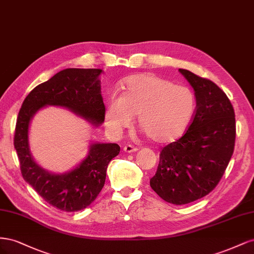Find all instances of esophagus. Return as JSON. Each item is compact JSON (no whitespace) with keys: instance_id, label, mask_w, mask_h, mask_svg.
I'll use <instances>...</instances> for the list:
<instances>
[{"instance_id":"1","label":"esophagus","mask_w":254,"mask_h":254,"mask_svg":"<svg viewBox=\"0 0 254 254\" xmlns=\"http://www.w3.org/2000/svg\"><path fill=\"white\" fill-rule=\"evenodd\" d=\"M137 147H135V146H133V145H131V144H127V145H125L124 146V151L125 152H128V153H131V152H135V151H137Z\"/></svg>"}]
</instances>
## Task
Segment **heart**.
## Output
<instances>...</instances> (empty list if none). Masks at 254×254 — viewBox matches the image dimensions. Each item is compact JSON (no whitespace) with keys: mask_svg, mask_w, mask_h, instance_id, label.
<instances>
[{"mask_svg":"<svg viewBox=\"0 0 254 254\" xmlns=\"http://www.w3.org/2000/svg\"><path fill=\"white\" fill-rule=\"evenodd\" d=\"M122 94L107 106L105 118L114 131L137 126L155 143H171L186 132L195 109L194 96L184 87L174 86L153 74L129 76L122 84Z\"/></svg>","mask_w":254,"mask_h":254,"instance_id":"b5f03b06","label":"heart"}]
</instances>
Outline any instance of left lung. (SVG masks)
Wrapping results in <instances>:
<instances>
[{
	"label": "left lung",
	"instance_id": "8db88e82",
	"mask_svg": "<svg viewBox=\"0 0 254 254\" xmlns=\"http://www.w3.org/2000/svg\"><path fill=\"white\" fill-rule=\"evenodd\" d=\"M179 72L195 91V113L184 135L161 151L150 187L167 202L187 204L216 188L233 155L236 128L233 106L216 83Z\"/></svg>",
	"mask_w": 254,
	"mask_h": 254
}]
</instances>
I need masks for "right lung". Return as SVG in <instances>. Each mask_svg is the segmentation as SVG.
<instances>
[{
  "instance_id": "1",
  "label": "right lung",
  "mask_w": 254,
  "mask_h": 254,
  "mask_svg": "<svg viewBox=\"0 0 254 254\" xmlns=\"http://www.w3.org/2000/svg\"><path fill=\"white\" fill-rule=\"evenodd\" d=\"M101 68H65L29 92L18 114L13 145L24 180L45 201L64 212L86 209L106 180L107 167L120 153L115 143H93L88 156L71 172L53 174L36 163L29 150L28 129L34 115L45 106L64 107L95 126L105 121Z\"/></svg>"
}]
</instances>
